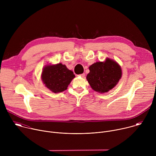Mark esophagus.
Wrapping results in <instances>:
<instances>
[{"instance_id": "obj_1", "label": "esophagus", "mask_w": 156, "mask_h": 156, "mask_svg": "<svg viewBox=\"0 0 156 156\" xmlns=\"http://www.w3.org/2000/svg\"><path fill=\"white\" fill-rule=\"evenodd\" d=\"M80 76L81 78H84V77H85V74H84V73H83V74H81Z\"/></svg>"}]
</instances>
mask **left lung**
I'll return each instance as SVG.
<instances>
[{"label": "left lung", "mask_w": 156, "mask_h": 156, "mask_svg": "<svg viewBox=\"0 0 156 156\" xmlns=\"http://www.w3.org/2000/svg\"><path fill=\"white\" fill-rule=\"evenodd\" d=\"M89 70L86 80L93 90L100 93H107L113 89L122 76L120 65L109 58L92 64Z\"/></svg>", "instance_id": "1"}]
</instances>
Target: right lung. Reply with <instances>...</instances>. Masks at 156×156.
<instances>
[{
  "label": "right lung",
  "mask_w": 156,
  "mask_h": 156,
  "mask_svg": "<svg viewBox=\"0 0 156 156\" xmlns=\"http://www.w3.org/2000/svg\"><path fill=\"white\" fill-rule=\"evenodd\" d=\"M75 77L73 72L61 63L47 64L42 69L41 79L45 86L54 93L66 90L68 86Z\"/></svg>",
  "instance_id": "obj_1"
}]
</instances>
